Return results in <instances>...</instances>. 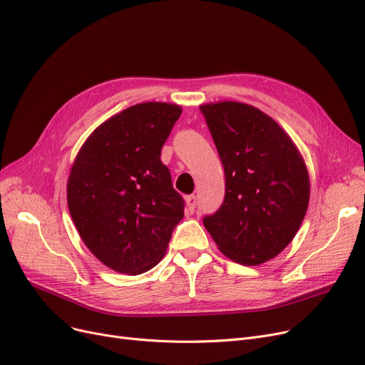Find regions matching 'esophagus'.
<instances>
[{"mask_svg": "<svg viewBox=\"0 0 365 365\" xmlns=\"http://www.w3.org/2000/svg\"><path fill=\"white\" fill-rule=\"evenodd\" d=\"M197 197H194V195H187L186 197V205H187V210L190 213H194L195 212V208H197Z\"/></svg>", "mask_w": 365, "mask_h": 365, "instance_id": "34e87169", "label": "esophagus"}]
</instances>
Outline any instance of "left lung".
<instances>
[{"mask_svg":"<svg viewBox=\"0 0 365 365\" xmlns=\"http://www.w3.org/2000/svg\"><path fill=\"white\" fill-rule=\"evenodd\" d=\"M225 170V198L202 222L219 250L260 264L292 242L309 202V176L285 131L238 102L200 108Z\"/></svg>","mask_w":365,"mask_h":365,"instance_id":"1","label":"left lung"}]
</instances>
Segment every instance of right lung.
<instances>
[{
    "label": "right lung",
    "instance_id": "add662e5",
    "mask_svg": "<svg viewBox=\"0 0 365 365\" xmlns=\"http://www.w3.org/2000/svg\"><path fill=\"white\" fill-rule=\"evenodd\" d=\"M178 105L127 108L93 131L68 180V207L88 250L110 269L139 275L165 255L183 219L161 149L179 120Z\"/></svg>",
    "mask_w": 365,
    "mask_h": 365
}]
</instances>
